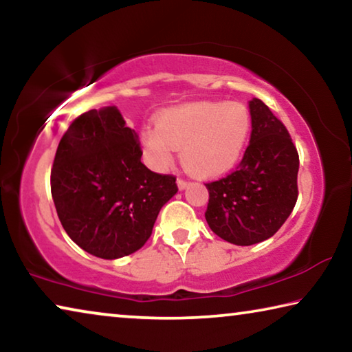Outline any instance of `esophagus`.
<instances>
[{
	"label": "esophagus",
	"mask_w": 352,
	"mask_h": 352,
	"mask_svg": "<svg viewBox=\"0 0 352 352\" xmlns=\"http://www.w3.org/2000/svg\"><path fill=\"white\" fill-rule=\"evenodd\" d=\"M188 182H184V180H182V178H180V180H177V186H178V189H180V190H183V189H186L188 188Z\"/></svg>",
	"instance_id": "1"
}]
</instances>
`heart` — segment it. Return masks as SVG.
I'll use <instances>...</instances> for the list:
<instances>
[{"label":"heart","instance_id":"heart-1","mask_svg":"<svg viewBox=\"0 0 352 352\" xmlns=\"http://www.w3.org/2000/svg\"><path fill=\"white\" fill-rule=\"evenodd\" d=\"M250 130L252 118L245 105L200 100L164 110L157 129L142 133V148L155 169H164L175 148L182 151V164L189 174L214 178L239 162Z\"/></svg>","mask_w":352,"mask_h":352}]
</instances>
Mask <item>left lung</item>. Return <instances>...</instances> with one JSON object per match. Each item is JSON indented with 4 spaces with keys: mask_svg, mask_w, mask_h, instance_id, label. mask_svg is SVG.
<instances>
[{
    "mask_svg": "<svg viewBox=\"0 0 352 352\" xmlns=\"http://www.w3.org/2000/svg\"><path fill=\"white\" fill-rule=\"evenodd\" d=\"M250 144L237 170L206 183L210 228L234 245L269 239L290 216L298 199L296 147L284 124L261 99L248 102Z\"/></svg>",
    "mask_w": 352,
    "mask_h": 352,
    "instance_id": "1",
    "label": "left lung"
}]
</instances>
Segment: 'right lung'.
Wrapping results in <instances>:
<instances>
[{"instance_id": "obj_1", "label": "right lung", "mask_w": 352, "mask_h": 352, "mask_svg": "<svg viewBox=\"0 0 352 352\" xmlns=\"http://www.w3.org/2000/svg\"><path fill=\"white\" fill-rule=\"evenodd\" d=\"M138 133L110 105L74 119L58 142L51 194L62 226L82 250L119 259L147 242L177 194L175 177L141 163Z\"/></svg>"}]
</instances>
